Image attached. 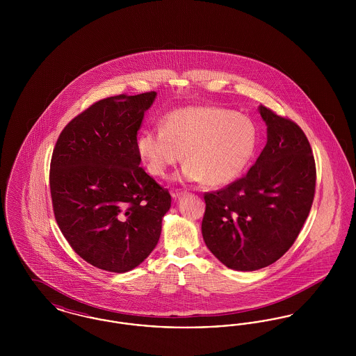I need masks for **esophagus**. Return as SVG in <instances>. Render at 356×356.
I'll return each mask as SVG.
<instances>
[{"label":"esophagus","instance_id":"34e87169","mask_svg":"<svg viewBox=\"0 0 356 356\" xmlns=\"http://www.w3.org/2000/svg\"><path fill=\"white\" fill-rule=\"evenodd\" d=\"M186 195V191H180V189H175L173 192H172V197L176 200V199H180L181 196H184Z\"/></svg>","mask_w":356,"mask_h":356}]
</instances>
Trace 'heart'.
Listing matches in <instances>:
<instances>
[{"mask_svg":"<svg viewBox=\"0 0 356 356\" xmlns=\"http://www.w3.org/2000/svg\"><path fill=\"white\" fill-rule=\"evenodd\" d=\"M257 129L247 116L218 106H184L137 138V151L156 177L184 160L183 181L227 186L248 168L257 148Z\"/></svg>","mask_w":356,"mask_h":356,"instance_id":"b5f03b06","label":"heart"}]
</instances>
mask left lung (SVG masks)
I'll return each mask as SVG.
<instances>
[{
	"mask_svg": "<svg viewBox=\"0 0 356 356\" xmlns=\"http://www.w3.org/2000/svg\"><path fill=\"white\" fill-rule=\"evenodd\" d=\"M267 144L241 179L204 195L202 234L224 266L256 271L287 252L315 195L311 145L298 124L260 105Z\"/></svg>",
	"mask_w": 356,
	"mask_h": 356,
	"instance_id": "1",
	"label": "left lung"
}]
</instances>
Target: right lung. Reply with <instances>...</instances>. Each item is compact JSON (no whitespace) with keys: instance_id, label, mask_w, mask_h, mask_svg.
I'll use <instances>...</instances> for the list:
<instances>
[{"instance_id":"obj_1","label":"right lung","mask_w":356,"mask_h":356,"mask_svg":"<svg viewBox=\"0 0 356 356\" xmlns=\"http://www.w3.org/2000/svg\"><path fill=\"white\" fill-rule=\"evenodd\" d=\"M156 92L95 102L63 129L49 172L56 221L74 252L104 271H131L156 247L168 189L140 165L137 131Z\"/></svg>"}]
</instances>
